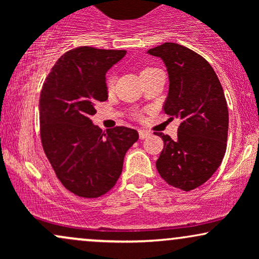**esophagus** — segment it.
Segmentation results:
<instances>
[{
    "instance_id": "34e87169",
    "label": "esophagus",
    "mask_w": 259,
    "mask_h": 259,
    "mask_svg": "<svg viewBox=\"0 0 259 259\" xmlns=\"http://www.w3.org/2000/svg\"><path fill=\"white\" fill-rule=\"evenodd\" d=\"M139 135H140V139H147L148 136L151 135L150 132H147V130H139Z\"/></svg>"
}]
</instances>
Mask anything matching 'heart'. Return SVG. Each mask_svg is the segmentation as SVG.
<instances>
[{
    "label": "heart",
    "mask_w": 259,
    "mask_h": 259,
    "mask_svg": "<svg viewBox=\"0 0 259 259\" xmlns=\"http://www.w3.org/2000/svg\"><path fill=\"white\" fill-rule=\"evenodd\" d=\"M151 69H153V68H145V69H142V72H141V73H144V72H147V70H151ZM106 85H107V89H108V90L111 91L112 89H113V86H114V76L109 75L108 78H107Z\"/></svg>",
    "instance_id": "obj_1"
}]
</instances>
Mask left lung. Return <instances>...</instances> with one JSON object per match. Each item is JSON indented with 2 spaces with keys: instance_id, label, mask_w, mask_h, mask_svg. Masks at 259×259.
<instances>
[{
  "instance_id": "obj_1",
  "label": "left lung",
  "mask_w": 259,
  "mask_h": 259,
  "mask_svg": "<svg viewBox=\"0 0 259 259\" xmlns=\"http://www.w3.org/2000/svg\"><path fill=\"white\" fill-rule=\"evenodd\" d=\"M167 67L165 114L181 120L177 140L162 133L164 147L156 167L162 179L190 191L215 173L227 151L229 112L224 91L210 64L185 46L164 42L148 50Z\"/></svg>"
}]
</instances>
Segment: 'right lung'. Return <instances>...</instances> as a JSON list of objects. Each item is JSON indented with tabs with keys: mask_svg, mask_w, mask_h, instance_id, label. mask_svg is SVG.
<instances>
[{
	"mask_svg": "<svg viewBox=\"0 0 259 259\" xmlns=\"http://www.w3.org/2000/svg\"><path fill=\"white\" fill-rule=\"evenodd\" d=\"M124 50L81 46L53 65L40 95V135L46 157L63 186L74 195L96 198L119 179L126 151L138 141L135 129L102 132L92 124L95 105L108 99L106 73Z\"/></svg>",
	"mask_w": 259,
	"mask_h": 259,
	"instance_id": "obj_1",
	"label": "right lung"
}]
</instances>
